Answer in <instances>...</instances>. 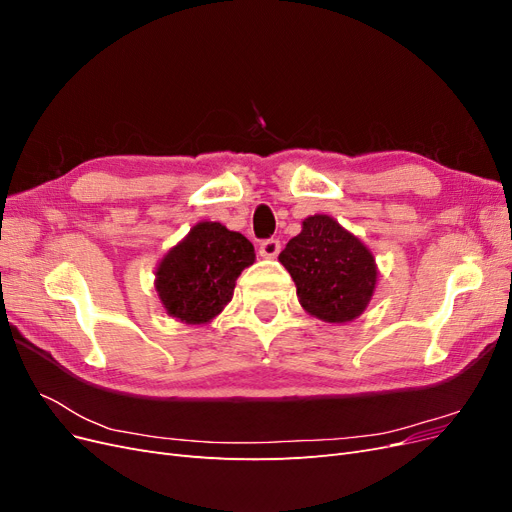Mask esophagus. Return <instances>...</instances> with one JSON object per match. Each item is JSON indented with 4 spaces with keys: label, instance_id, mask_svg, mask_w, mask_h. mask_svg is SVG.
I'll return each instance as SVG.
<instances>
[{
    "label": "esophagus",
    "instance_id": "obj_1",
    "mask_svg": "<svg viewBox=\"0 0 512 512\" xmlns=\"http://www.w3.org/2000/svg\"><path fill=\"white\" fill-rule=\"evenodd\" d=\"M280 250H282V245L277 239H267V241L260 243V256L262 258H275L277 254H280Z\"/></svg>",
    "mask_w": 512,
    "mask_h": 512
}]
</instances>
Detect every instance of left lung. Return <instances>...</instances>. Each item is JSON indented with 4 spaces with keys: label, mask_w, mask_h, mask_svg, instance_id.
<instances>
[{
    "label": "left lung",
    "mask_w": 512,
    "mask_h": 512,
    "mask_svg": "<svg viewBox=\"0 0 512 512\" xmlns=\"http://www.w3.org/2000/svg\"><path fill=\"white\" fill-rule=\"evenodd\" d=\"M280 262L297 286L301 307L324 322L359 318L378 284V265L369 247L331 215H309Z\"/></svg>",
    "instance_id": "left-lung-1"
}]
</instances>
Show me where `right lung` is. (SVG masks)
Here are the masks:
<instances>
[{
  "label": "right lung",
  "mask_w": 512,
  "mask_h": 512,
  "mask_svg": "<svg viewBox=\"0 0 512 512\" xmlns=\"http://www.w3.org/2000/svg\"><path fill=\"white\" fill-rule=\"evenodd\" d=\"M254 245L220 222H198L156 269V292L168 316L207 324L230 303L237 277L254 265Z\"/></svg>",
  "instance_id": "add662e5"
}]
</instances>
